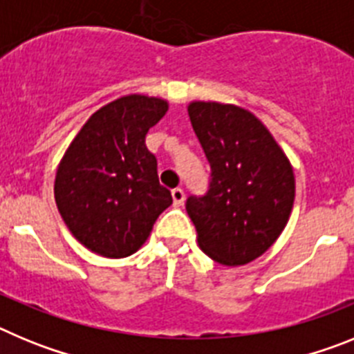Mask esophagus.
Masks as SVG:
<instances>
[{
  "instance_id": "obj_1",
  "label": "esophagus",
  "mask_w": 354,
  "mask_h": 354,
  "mask_svg": "<svg viewBox=\"0 0 354 354\" xmlns=\"http://www.w3.org/2000/svg\"><path fill=\"white\" fill-rule=\"evenodd\" d=\"M171 198H174V205H183L184 204V192L180 187L171 189Z\"/></svg>"
}]
</instances>
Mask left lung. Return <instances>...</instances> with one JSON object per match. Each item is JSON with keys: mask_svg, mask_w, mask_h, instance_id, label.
Returning a JSON list of instances; mask_svg holds the SVG:
<instances>
[{"mask_svg": "<svg viewBox=\"0 0 354 354\" xmlns=\"http://www.w3.org/2000/svg\"><path fill=\"white\" fill-rule=\"evenodd\" d=\"M187 113L211 165L207 193L186 200L198 246L220 264H248L289 221L296 192L292 167L246 109L198 101L187 106Z\"/></svg>", "mask_w": 354, "mask_h": 354, "instance_id": "obj_1", "label": "left lung"}]
</instances>
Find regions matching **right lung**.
<instances>
[{
	"mask_svg": "<svg viewBox=\"0 0 354 354\" xmlns=\"http://www.w3.org/2000/svg\"><path fill=\"white\" fill-rule=\"evenodd\" d=\"M168 111L133 93L97 109L72 140L55 179V200L72 236L102 257H127L171 205L145 136Z\"/></svg>",
	"mask_w": 354,
	"mask_h": 354,
	"instance_id": "right-lung-1",
	"label": "right lung"
}]
</instances>
